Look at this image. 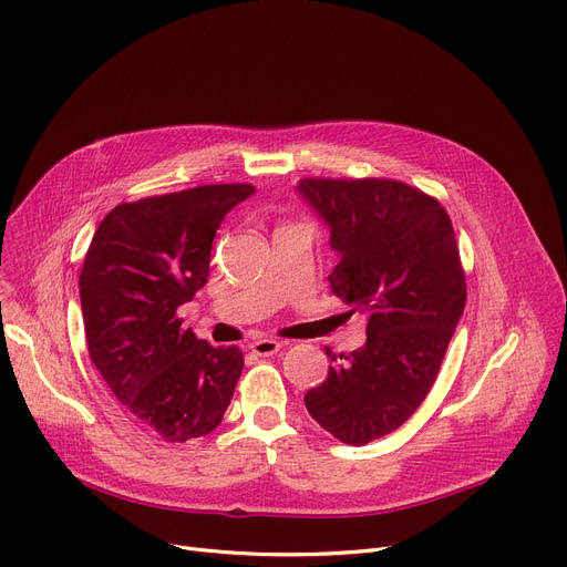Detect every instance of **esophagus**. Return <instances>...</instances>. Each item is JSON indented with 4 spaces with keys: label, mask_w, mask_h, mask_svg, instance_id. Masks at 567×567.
I'll list each match as a JSON object with an SVG mask.
<instances>
[{
    "label": "esophagus",
    "mask_w": 567,
    "mask_h": 567,
    "mask_svg": "<svg viewBox=\"0 0 567 567\" xmlns=\"http://www.w3.org/2000/svg\"><path fill=\"white\" fill-rule=\"evenodd\" d=\"M249 347L256 357H272L281 350V342H277L272 338H260V340H254Z\"/></svg>",
    "instance_id": "34e87169"
}]
</instances>
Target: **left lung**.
Returning a JSON list of instances; mask_svg holds the SVG:
<instances>
[{
    "label": "left lung",
    "instance_id": "8db88e82",
    "mask_svg": "<svg viewBox=\"0 0 567 567\" xmlns=\"http://www.w3.org/2000/svg\"><path fill=\"white\" fill-rule=\"evenodd\" d=\"M297 190L340 256L333 295L368 316L365 344L340 357L327 347L336 365L303 404L340 443L368 445L424 402L463 316L452 220L439 199L393 179H301Z\"/></svg>",
    "mask_w": 567,
    "mask_h": 567
}]
</instances>
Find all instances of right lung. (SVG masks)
<instances>
[{"instance_id":"1","label":"right lung","mask_w":567,"mask_h":567,"mask_svg":"<svg viewBox=\"0 0 567 567\" xmlns=\"http://www.w3.org/2000/svg\"><path fill=\"white\" fill-rule=\"evenodd\" d=\"M251 193L217 184L120 204L85 254L79 292L91 361L124 411L165 443L220 424L243 372L236 344L199 340L177 309L206 284L215 231Z\"/></svg>"}]
</instances>
